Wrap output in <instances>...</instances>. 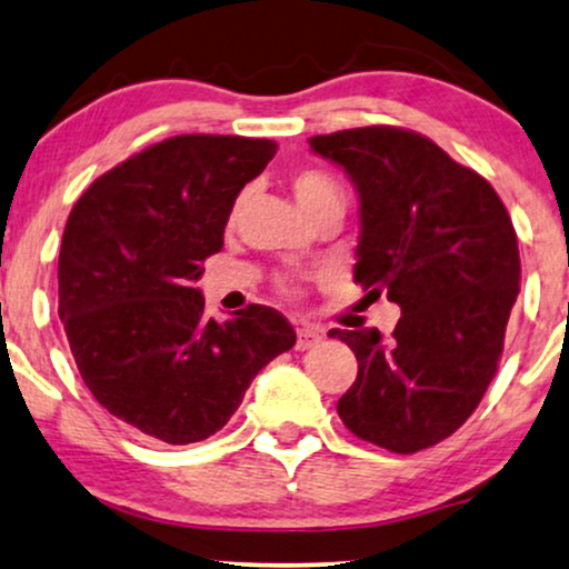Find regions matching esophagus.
Instances as JSON below:
<instances>
[{"label": "esophagus", "mask_w": 569, "mask_h": 569, "mask_svg": "<svg viewBox=\"0 0 569 569\" xmlns=\"http://www.w3.org/2000/svg\"><path fill=\"white\" fill-rule=\"evenodd\" d=\"M321 339H323V333L318 331V329H313V326H300V329H298V341H295V349H298V352H306V349L316 347Z\"/></svg>", "instance_id": "1"}]
</instances>
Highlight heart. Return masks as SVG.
Returning a JSON list of instances; mask_svg holds the SVG:
<instances>
[{
    "label": "heart",
    "instance_id": "obj_1",
    "mask_svg": "<svg viewBox=\"0 0 569 569\" xmlns=\"http://www.w3.org/2000/svg\"><path fill=\"white\" fill-rule=\"evenodd\" d=\"M290 189L308 217L321 212L329 204H345V193H341L339 183L323 170H300L292 176Z\"/></svg>",
    "mask_w": 569,
    "mask_h": 569
}]
</instances>
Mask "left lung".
<instances>
[{"instance_id": "left-lung-1", "label": "left lung", "mask_w": 569, "mask_h": 569, "mask_svg": "<svg viewBox=\"0 0 569 569\" xmlns=\"http://www.w3.org/2000/svg\"><path fill=\"white\" fill-rule=\"evenodd\" d=\"M310 150L345 168L360 199L355 282L401 306L388 339L329 331L357 357L337 411L357 438L417 453L453 435L495 378L518 298L516 230L485 178L415 131H333Z\"/></svg>"}]
</instances>
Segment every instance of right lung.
<instances>
[{"label":"right lung","instance_id":"add662e5","mask_svg":"<svg viewBox=\"0 0 569 569\" xmlns=\"http://www.w3.org/2000/svg\"><path fill=\"white\" fill-rule=\"evenodd\" d=\"M271 139L183 134L100 176L77 199L59 251V318L103 409L168 446L222 430L263 365L295 345L267 306L204 316L193 282L224 243Z\"/></svg>","mask_w":569,"mask_h":569}]
</instances>
